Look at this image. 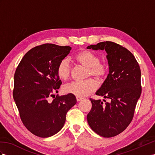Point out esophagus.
<instances>
[{
  "label": "esophagus",
  "instance_id": "34e87169",
  "mask_svg": "<svg viewBox=\"0 0 155 155\" xmlns=\"http://www.w3.org/2000/svg\"><path fill=\"white\" fill-rule=\"evenodd\" d=\"M83 100V98H82V97H77V101L78 102V101H81V100Z\"/></svg>",
  "mask_w": 155,
  "mask_h": 155
}]
</instances>
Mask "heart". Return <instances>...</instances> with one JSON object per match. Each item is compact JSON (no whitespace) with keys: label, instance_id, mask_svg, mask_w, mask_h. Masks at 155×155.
<instances>
[{"label":"heart","instance_id":"1","mask_svg":"<svg viewBox=\"0 0 155 155\" xmlns=\"http://www.w3.org/2000/svg\"><path fill=\"white\" fill-rule=\"evenodd\" d=\"M78 63L88 68L86 77L93 76L98 79L105 77L107 73V65L105 63L100 61V58L97 54L90 50L81 51L76 55ZM72 73L69 58H64L59 62L57 68V74L62 81L68 79ZM97 88V82L93 78H88L82 82H72L63 87L65 94H70L77 97H83L88 96Z\"/></svg>","mask_w":155,"mask_h":155}]
</instances>
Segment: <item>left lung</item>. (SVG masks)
I'll return each mask as SVG.
<instances>
[{
    "label": "left lung",
    "instance_id": "8db88e82",
    "mask_svg": "<svg viewBox=\"0 0 155 155\" xmlns=\"http://www.w3.org/2000/svg\"><path fill=\"white\" fill-rule=\"evenodd\" d=\"M88 49L105 50L109 73L96 94L110 100L108 103L90 98L92 109L87 115L90 128L100 136L111 137L122 132L132 122L141 93V70L134 55L126 48L106 41Z\"/></svg>",
    "mask_w": 155,
    "mask_h": 155
}]
</instances>
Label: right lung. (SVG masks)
<instances>
[{
    "label": "right lung",
    "mask_w": 155,
    "mask_h": 155,
    "mask_svg": "<svg viewBox=\"0 0 155 155\" xmlns=\"http://www.w3.org/2000/svg\"><path fill=\"white\" fill-rule=\"evenodd\" d=\"M71 47L54 44L35 46L25 54L14 74L13 97L26 128L41 137L58 133L64 125L68 110L77 104L76 97L57 95L61 81L57 68Z\"/></svg>",
    "instance_id": "add662e5"
}]
</instances>
